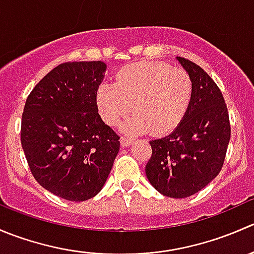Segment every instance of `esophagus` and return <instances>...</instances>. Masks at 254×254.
<instances>
[{
	"instance_id": "34e87169",
	"label": "esophagus",
	"mask_w": 254,
	"mask_h": 254,
	"mask_svg": "<svg viewBox=\"0 0 254 254\" xmlns=\"http://www.w3.org/2000/svg\"><path fill=\"white\" fill-rule=\"evenodd\" d=\"M131 143H132V139H130V137H127V136L120 137V145H122V147H127V146L131 145Z\"/></svg>"
}]
</instances>
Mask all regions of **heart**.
Instances as JSON below:
<instances>
[{
    "instance_id": "heart-1",
    "label": "heart",
    "mask_w": 254,
    "mask_h": 254,
    "mask_svg": "<svg viewBox=\"0 0 254 254\" xmlns=\"http://www.w3.org/2000/svg\"><path fill=\"white\" fill-rule=\"evenodd\" d=\"M191 96L193 81L187 71L161 61H139L123 67L115 83L98 87L97 104L107 124L119 123L132 106L135 114L125 124L127 131L163 135L178 127Z\"/></svg>"
}]
</instances>
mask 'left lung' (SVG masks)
<instances>
[{
	"label": "left lung",
	"mask_w": 254,
	"mask_h": 254,
	"mask_svg": "<svg viewBox=\"0 0 254 254\" xmlns=\"http://www.w3.org/2000/svg\"><path fill=\"white\" fill-rule=\"evenodd\" d=\"M193 81L186 115L173 132L150 141L146 176L170 198H187L206 187L221 171L231 137L229 112L214 79L193 61L177 58Z\"/></svg>",
	"instance_id": "left-lung-1"
}]
</instances>
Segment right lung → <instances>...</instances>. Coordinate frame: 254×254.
<instances>
[{"instance_id":"add662e5","label":"right lung","mask_w":254,"mask_h":254,"mask_svg":"<svg viewBox=\"0 0 254 254\" xmlns=\"http://www.w3.org/2000/svg\"><path fill=\"white\" fill-rule=\"evenodd\" d=\"M102 61L54 67L25 101L20 142L35 181L60 198L84 201L99 193L119 152L120 136L98 114Z\"/></svg>"}]
</instances>
